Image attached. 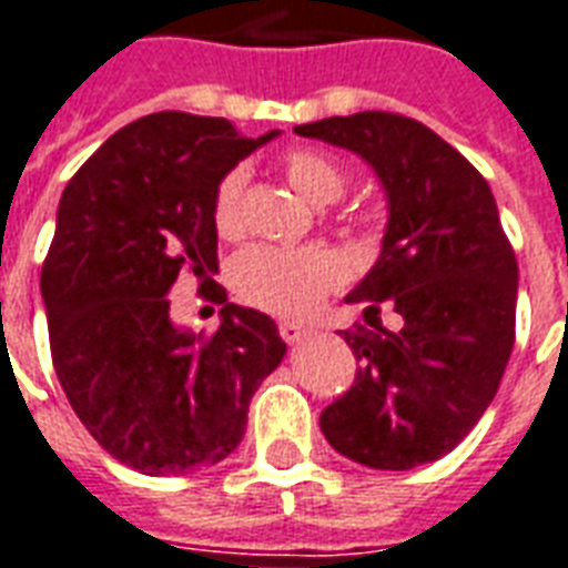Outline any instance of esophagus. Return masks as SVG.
<instances>
[{
	"label": "esophagus",
	"instance_id": "esophagus-1",
	"mask_svg": "<svg viewBox=\"0 0 568 568\" xmlns=\"http://www.w3.org/2000/svg\"><path fill=\"white\" fill-rule=\"evenodd\" d=\"M278 332H281V338L287 341V344H302V341L311 335V326H305V323H296V320H281Z\"/></svg>",
	"mask_w": 568,
	"mask_h": 568
}]
</instances>
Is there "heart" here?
<instances>
[{"mask_svg":"<svg viewBox=\"0 0 568 568\" xmlns=\"http://www.w3.org/2000/svg\"><path fill=\"white\" fill-rule=\"evenodd\" d=\"M281 170L296 194L323 206L344 194L347 173L335 158L317 149H290ZM242 187L245 173L227 170L212 194V224L219 236L236 239L242 233ZM344 278V263L329 248H275L251 245L239 251L230 266V284L239 300L275 314H302L314 308Z\"/></svg>","mask_w":568,"mask_h":568,"instance_id":"1","label":"heart"}]
</instances>
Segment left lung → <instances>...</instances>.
Returning <instances> with one entry per match:
<instances>
[{
    "instance_id": "obj_1",
    "label": "left lung",
    "mask_w": 568,
    "mask_h": 568,
    "mask_svg": "<svg viewBox=\"0 0 568 568\" xmlns=\"http://www.w3.org/2000/svg\"><path fill=\"white\" fill-rule=\"evenodd\" d=\"M365 158L389 203L377 263L347 302L377 332L349 329L356 381L320 413L332 449L374 470L437 462L497 395L515 344L518 263L488 182L416 119L365 110L296 125ZM381 304L402 329L383 331Z\"/></svg>"
}]
</instances>
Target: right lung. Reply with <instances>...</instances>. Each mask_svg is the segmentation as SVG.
I'll list each match as a JSON object with an SVG mask.
<instances>
[{
    "label": "right lung",
    "mask_w": 568,
    "mask_h": 568,
    "mask_svg": "<svg viewBox=\"0 0 568 568\" xmlns=\"http://www.w3.org/2000/svg\"><path fill=\"white\" fill-rule=\"evenodd\" d=\"M272 138H242L227 119L152 113L106 140L59 200L41 268L53 368L98 446L146 476L224 462L251 395L287 353L275 320L227 302L209 278L215 185ZM179 271L213 284L222 326L209 339L169 320Z\"/></svg>",
    "instance_id": "right-lung-1"
}]
</instances>
